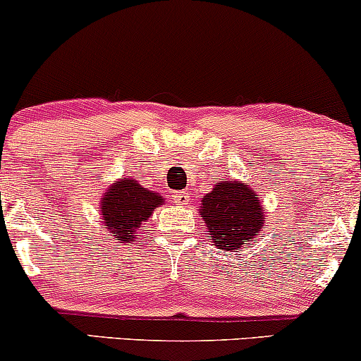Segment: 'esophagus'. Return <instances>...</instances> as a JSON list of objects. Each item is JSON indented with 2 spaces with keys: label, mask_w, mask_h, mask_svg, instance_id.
<instances>
[{
  "label": "esophagus",
  "mask_w": 361,
  "mask_h": 361,
  "mask_svg": "<svg viewBox=\"0 0 361 361\" xmlns=\"http://www.w3.org/2000/svg\"><path fill=\"white\" fill-rule=\"evenodd\" d=\"M175 202L178 205H186V202H188V193L185 192H178L175 195Z\"/></svg>",
  "instance_id": "obj_1"
}]
</instances>
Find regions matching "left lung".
Returning a JSON list of instances; mask_svg holds the SVG:
<instances>
[{
    "mask_svg": "<svg viewBox=\"0 0 361 361\" xmlns=\"http://www.w3.org/2000/svg\"><path fill=\"white\" fill-rule=\"evenodd\" d=\"M200 215L209 238L219 250L235 251L259 234L263 226L261 202L247 185L221 181L202 200Z\"/></svg>",
    "mask_w": 361,
    "mask_h": 361,
    "instance_id": "8db88e82",
    "label": "left lung"
}]
</instances>
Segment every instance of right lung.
Instances as JSON below:
<instances>
[{
    "label": "right lung",
    "instance_id": "add662e5",
    "mask_svg": "<svg viewBox=\"0 0 361 361\" xmlns=\"http://www.w3.org/2000/svg\"><path fill=\"white\" fill-rule=\"evenodd\" d=\"M161 204V195L142 188L134 178H122L103 197V222L111 234L117 235L118 241L128 243L132 241V234L142 227V222H146L152 210Z\"/></svg>",
    "mask_w": 361,
    "mask_h": 361
}]
</instances>
